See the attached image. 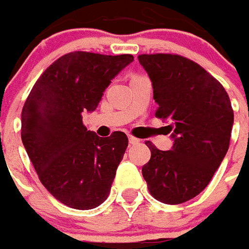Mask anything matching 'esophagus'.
Here are the masks:
<instances>
[{
	"instance_id": "obj_1",
	"label": "esophagus",
	"mask_w": 249,
	"mask_h": 249,
	"mask_svg": "<svg viewBox=\"0 0 249 249\" xmlns=\"http://www.w3.org/2000/svg\"><path fill=\"white\" fill-rule=\"evenodd\" d=\"M140 142V140L139 139H136V137H133V136H129V144H132V145H136V144H139Z\"/></svg>"
}]
</instances>
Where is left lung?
I'll use <instances>...</instances> for the list:
<instances>
[{
	"label": "left lung",
	"mask_w": 249,
	"mask_h": 249,
	"mask_svg": "<svg viewBox=\"0 0 249 249\" xmlns=\"http://www.w3.org/2000/svg\"><path fill=\"white\" fill-rule=\"evenodd\" d=\"M152 81L156 116L168 121L171 151L146 141L151 160L142 176L153 197L181 204L203 191L230 148L233 110L223 85L196 62L178 54H141Z\"/></svg>",
	"instance_id": "8db88e82"
}]
</instances>
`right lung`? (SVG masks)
Masks as SVG:
<instances>
[{
  "label": "right lung",
  "mask_w": 249,
  "mask_h": 249,
  "mask_svg": "<svg viewBox=\"0 0 249 249\" xmlns=\"http://www.w3.org/2000/svg\"><path fill=\"white\" fill-rule=\"evenodd\" d=\"M132 54L71 52L37 80L21 113V139L42 185L74 209H93L110 192L128 146L124 132L100 137L82 124Z\"/></svg>",
  "instance_id": "1"
}]
</instances>
